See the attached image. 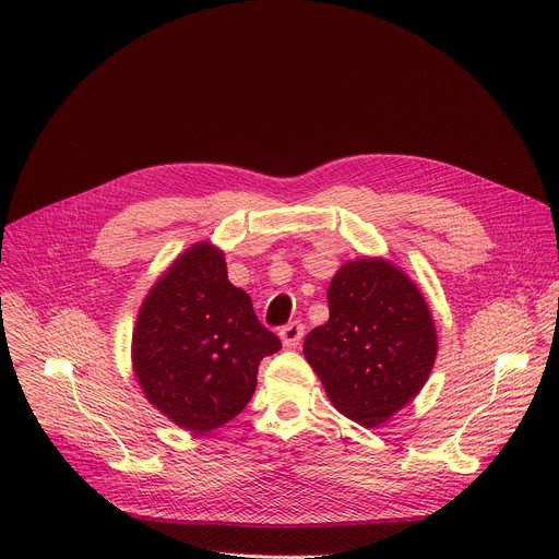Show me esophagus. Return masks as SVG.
Returning a JSON list of instances; mask_svg holds the SVG:
<instances>
[{
  "label": "esophagus",
  "mask_w": 559,
  "mask_h": 559,
  "mask_svg": "<svg viewBox=\"0 0 559 559\" xmlns=\"http://www.w3.org/2000/svg\"><path fill=\"white\" fill-rule=\"evenodd\" d=\"M278 334H281L283 345H285L287 349H294V347L300 345V338H302V334H305V328H302V323L294 321V323H287Z\"/></svg>",
  "instance_id": "34e87169"
}]
</instances>
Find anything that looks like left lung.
I'll return each mask as SVG.
<instances>
[{
    "mask_svg": "<svg viewBox=\"0 0 559 559\" xmlns=\"http://www.w3.org/2000/svg\"><path fill=\"white\" fill-rule=\"evenodd\" d=\"M328 302L330 321L305 336L302 354L343 416L378 427L414 401L436 362L427 300L389 261L360 259L336 272Z\"/></svg>",
    "mask_w": 559,
    "mask_h": 559,
    "instance_id": "1",
    "label": "left lung"
}]
</instances>
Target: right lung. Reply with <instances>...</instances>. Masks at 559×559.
<instances>
[{"instance_id":"1","label":"right lung","mask_w":559,"mask_h":559,"mask_svg":"<svg viewBox=\"0 0 559 559\" xmlns=\"http://www.w3.org/2000/svg\"><path fill=\"white\" fill-rule=\"evenodd\" d=\"M281 349L252 298L227 281L223 252L197 243L147 292L132 365L147 401L181 429L207 433L246 409L259 365Z\"/></svg>"}]
</instances>
